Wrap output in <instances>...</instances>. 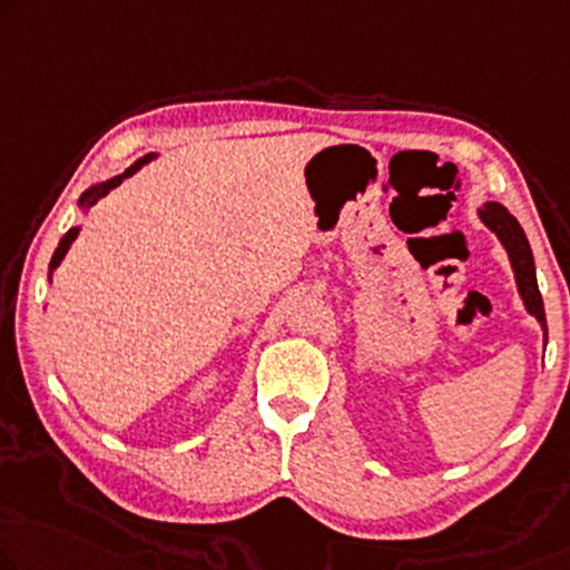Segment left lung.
<instances>
[{
  "mask_svg": "<svg viewBox=\"0 0 570 570\" xmlns=\"http://www.w3.org/2000/svg\"><path fill=\"white\" fill-rule=\"evenodd\" d=\"M481 223L489 227L491 233L499 237V243L504 245L509 263H512L517 292H520L524 309H528L534 320L540 322L542 337H546L548 345V322H546V307H542V296L538 288V276H534V258L528 243V235L517 223L514 215H509V209L502 207L499 202H487L479 209Z\"/></svg>",
  "mask_w": 570,
  "mask_h": 570,
  "instance_id": "left-lung-1",
  "label": "left lung"
}]
</instances>
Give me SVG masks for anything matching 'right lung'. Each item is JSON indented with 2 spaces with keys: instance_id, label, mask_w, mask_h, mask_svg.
I'll list each match as a JSON object with an SVG mask.
<instances>
[{
  "instance_id": "1",
  "label": "right lung",
  "mask_w": 570,
  "mask_h": 570,
  "mask_svg": "<svg viewBox=\"0 0 570 570\" xmlns=\"http://www.w3.org/2000/svg\"><path fill=\"white\" fill-rule=\"evenodd\" d=\"M156 156H158V153H148V156H142V158L135 160V164H132L130 168H125V171H122L120 176L107 178V181L89 186V189L81 194L79 207H81V209H89L91 204H95L99 197H105L107 191H112L115 186H120L127 176H132L135 171H140V168L146 166V164H150V160L156 158ZM79 230H81V227H71V230H68V233L61 237V243H58V248H56V253H53V258H50V266H48V282H50V278H53V271H56L58 266H61V261L66 258V253H68V248H71V243L76 240V235H79Z\"/></svg>"
}]
</instances>
